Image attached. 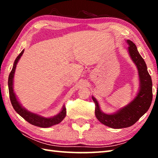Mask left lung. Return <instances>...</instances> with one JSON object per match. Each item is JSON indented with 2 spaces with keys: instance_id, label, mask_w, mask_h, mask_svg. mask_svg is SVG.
<instances>
[{
  "instance_id": "left-lung-1",
  "label": "left lung",
  "mask_w": 158,
  "mask_h": 158,
  "mask_svg": "<svg viewBox=\"0 0 158 158\" xmlns=\"http://www.w3.org/2000/svg\"><path fill=\"white\" fill-rule=\"evenodd\" d=\"M130 55L137 67L141 89L135 100L118 113L105 114L101 111L97 100L93 98L95 104V116L102 123L115 129L128 127L137 122L148 110L153 100L152 80L146 63L137 51V47L132 41L127 40Z\"/></svg>"
}]
</instances>
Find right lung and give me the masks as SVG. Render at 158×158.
<instances>
[{"instance_id":"right-lung-1","label":"right lung","mask_w":158,"mask_h":158,"mask_svg":"<svg viewBox=\"0 0 158 158\" xmlns=\"http://www.w3.org/2000/svg\"><path fill=\"white\" fill-rule=\"evenodd\" d=\"M23 52H24V50H23L15 59L14 65H13L12 71L10 72L8 78V89L10 98L13 108H14L15 110L17 111L21 117L23 118L26 121L32 125H35V126H38L40 127H49L52 126V125L58 124L59 123L63 121L64 118L66 116V109L65 106H63L62 111L56 116L53 118H44L40 116L37 114L31 113V112L26 110L24 108H23L22 106H21L19 102L17 101V98H16V96L14 93V90H13L12 87L13 78H14V74L15 72L16 66H17V64L19 60V58L23 53Z\"/></svg>"}]
</instances>
